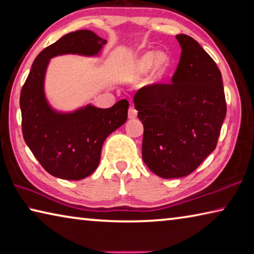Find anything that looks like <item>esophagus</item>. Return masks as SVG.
I'll use <instances>...</instances> for the list:
<instances>
[{"label":"esophagus","mask_w":254,"mask_h":254,"mask_svg":"<svg viewBox=\"0 0 254 254\" xmlns=\"http://www.w3.org/2000/svg\"><path fill=\"white\" fill-rule=\"evenodd\" d=\"M137 117V110L135 109L134 106L129 107V109H128V118L129 119H134Z\"/></svg>","instance_id":"esophagus-1"}]
</instances>
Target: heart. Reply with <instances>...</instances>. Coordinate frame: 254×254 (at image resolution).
Segmentation results:
<instances>
[{
    "label": "heart",
    "mask_w": 254,
    "mask_h": 254,
    "mask_svg": "<svg viewBox=\"0 0 254 254\" xmlns=\"http://www.w3.org/2000/svg\"><path fill=\"white\" fill-rule=\"evenodd\" d=\"M153 65L152 75L149 79L150 86L161 83L171 69L172 60L166 53H157L155 51H146L136 58L132 65L134 72L143 74Z\"/></svg>",
    "instance_id": "heart-1"
}]
</instances>
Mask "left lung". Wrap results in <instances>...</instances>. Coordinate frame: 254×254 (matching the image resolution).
<instances>
[{"mask_svg": "<svg viewBox=\"0 0 254 254\" xmlns=\"http://www.w3.org/2000/svg\"><path fill=\"white\" fill-rule=\"evenodd\" d=\"M172 83L147 86L134 104L144 125L141 154L154 174L177 179L190 174L215 149L226 115L221 71L214 60L186 34Z\"/></svg>", "mask_w": 254, "mask_h": 254, "instance_id": "1", "label": "left lung"}]
</instances>
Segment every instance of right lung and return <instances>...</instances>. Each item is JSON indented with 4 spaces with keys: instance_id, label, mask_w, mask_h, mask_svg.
<instances>
[{
    "instance_id": "add662e5",
    "label": "right lung",
    "mask_w": 254,
    "mask_h": 254,
    "mask_svg": "<svg viewBox=\"0 0 254 254\" xmlns=\"http://www.w3.org/2000/svg\"><path fill=\"white\" fill-rule=\"evenodd\" d=\"M107 40L90 30L64 35L35 58L21 90L22 132L34 157L49 174L79 181L91 175L99 165L102 144L111 132L126 123V99L110 108L88 104L71 113L53 109L44 92V79L50 59L62 55L99 56Z\"/></svg>"
}]
</instances>
